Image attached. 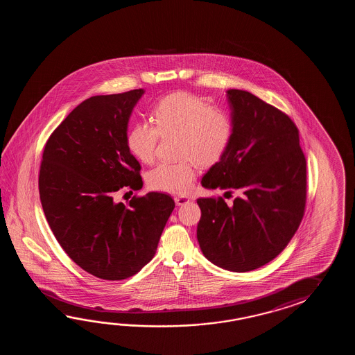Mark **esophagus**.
<instances>
[{
  "mask_svg": "<svg viewBox=\"0 0 355 355\" xmlns=\"http://www.w3.org/2000/svg\"><path fill=\"white\" fill-rule=\"evenodd\" d=\"M189 200L190 199H189L188 196H175V203H176V205H184V204L189 203Z\"/></svg>",
  "mask_w": 355,
  "mask_h": 355,
  "instance_id": "esophagus-1",
  "label": "esophagus"
}]
</instances>
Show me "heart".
Listing matches in <instances>:
<instances>
[{"label":"heart","mask_w":355,"mask_h":355,"mask_svg":"<svg viewBox=\"0 0 355 355\" xmlns=\"http://www.w3.org/2000/svg\"><path fill=\"white\" fill-rule=\"evenodd\" d=\"M156 128L138 121L129 129L128 150L136 159L150 164L155 159L159 137L179 135L178 164H159L147 175L152 189L171 194L188 193L196 180V162L203 167L217 164L225 156L234 135L231 115L207 98L178 91L161 98L153 109Z\"/></svg>","instance_id":"obj_1"}]
</instances>
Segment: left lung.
I'll return each instance as SVG.
<instances>
[{
    "label": "left lung",
    "mask_w": 355,
    "mask_h": 355,
    "mask_svg": "<svg viewBox=\"0 0 355 355\" xmlns=\"http://www.w3.org/2000/svg\"><path fill=\"white\" fill-rule=\"evenodd\" d=\"M234 135L225 156L204 174L205 189L239 190L199 198L196 237L204 257L230 272L255 270L286 249L306 205V157L291 118L243 90H227Z\"/></svg>",
    "instance_id": "8db88e82"
}]
</instances>
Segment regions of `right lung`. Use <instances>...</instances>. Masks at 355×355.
<instances>
[{
    "instance_id": "add662e5",
    "label": "right lung",
    "mask_w": 355,
    "mask_h": 355,
    "mask_svg": "<svg viewBox=\"0 0 355 355\" xmlns=\"http://www.w3.org/2000/svg\"><path fill=\"white\" fill-rule=\"evenodd\" d=\"M144 94L85 100L43 152L39 194L46 220L68 257L100 279H125L150 263L175 208L171 196L155 191L127 205L114 200L121 188L144 187L127 146L129 118Z\"/></svg>"
}]
</instances>
